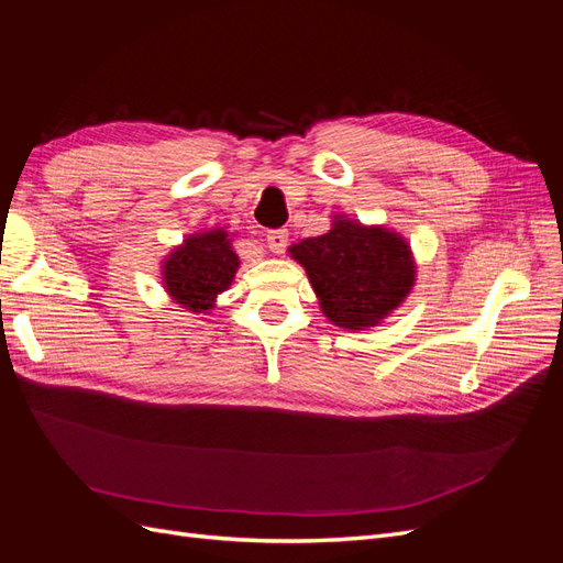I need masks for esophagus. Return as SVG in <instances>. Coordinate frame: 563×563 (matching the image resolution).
<instances>
[{"mask_svg":"<svg viewBox=\"0 0 563 563\" xmlns=\"http://www.w3.org/2000/svg\"><path fill=\"white\" fill-rule=\"evenodd\" d=\"M265 242H267V249L272 251V253H284L286 251V246H288V232L286 230H269L267 232V236H265Z\"/></svg>","mask_w":563,"mask_h":563,"instance_id":"34e87169","label":"esophagus"}]
</instances>
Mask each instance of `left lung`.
Masks as SVG:
<instances>
[{"instance_id": "left-lung-1", "label": "left lung", "mask_w": 563, "mask_h": 563, "mask_svg": "<svg viewBox=\"0 0 563 563\" xmlns=\"http://www.w3.org/2000/svg\"><path fill=\"white\" fill-rule=\"evenodd\" d=\"M308 272L319 308L331 323L366 331L397 310L416 284V263L401 234L335 216L333 228L288 246Z\"/></svg>"}]
</instances>
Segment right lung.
<instances>
[{
	"label": "right lung",
	"instance_id": "obj_1",
	"mask_svg": "<svg viewBox=\"0 0 563 563\" xmlns=\"http://www.w3.org/2000/svg\"><path fill=\"white\" fill-rule=\"evenodd\" d=\"M240 255L232 249L225 228L190 234L166 255L162 265V282L166 294L187 312H203L216 308V298L228 291Z\"/></svg>",
	"mask_w": 563,
	"mask_h": 563
}]
</instances>
